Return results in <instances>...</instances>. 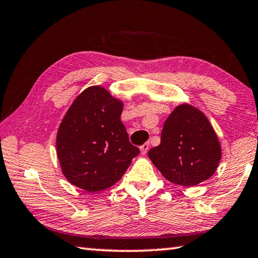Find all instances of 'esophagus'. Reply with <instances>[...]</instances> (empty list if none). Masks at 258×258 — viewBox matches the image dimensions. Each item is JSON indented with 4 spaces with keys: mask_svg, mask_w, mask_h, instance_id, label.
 I'll use <instances>...</instances> for the list:
<instances>
[{
    "mask_svg": "<svg viewBox=\"0 0 258 258\" xmlns=\"http://www.w3.org/2000/svg\"><path fill=\"white\" fill-rule=\"evenodd\" d=\"M149 148H150L149 143H145V144H143V145L141 146V153L143 154V156H145V154L148 153Z\"/></svg>",
    "mask_w": 258,
    "mask_h": 258,
    "instance_id": "obj_1",
    "label": "esophagus"
}]
</instances>
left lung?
I'll return each instance as SVG.
<instances>
[{
    "mask_svg": "<svg viewBox=\"0 0 258 258\" xmlns=\"http://www.w3.org/2000/svg\"><path fill=\"white\" fill-rule=\"evenodd\" d=\"M148 156L166 180L194 187L215 174L221 145L205 114L195 106L181 104L166 120L160 144Z\"/></svg>",
    "mask_w": 258,
    "mask_h": 258,
    "instance_id": "8db88e82",
    "label": "left lung"
}]
</instances>
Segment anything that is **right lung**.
Segmentation results:
<instances>
[{
    "label": "right lung",
    "instance_id": "add662e5",
    "mask_svg": "<svg viewBox=\"0 0 258 258\" xmlns=\"http://www.w3.org/2000/svg\"><path fill=\"white\" fill-rule=\"evenodd\" d=\"M123 102L102 86H90L67 110L56 135L63 175L75 187L97 192L121 180L140 149L121 122Z\"/></svg>",
    "mask_w": 258,
    "mask_h": 258
}]
</instances>
